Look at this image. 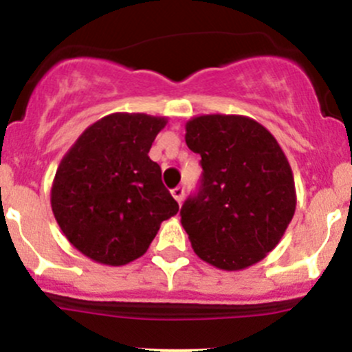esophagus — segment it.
Returning a JSON list of instances; mask_svg holds the SVG:
<instances>
[{
  "mask_svg": "<svg viewBox=\"0 0 352 352\" xmlns=\"http://www.w3.org/2000/svg\"><path fill=\"white\" fill-rule=\"evenodd\" d=\"M184 194H186V189H184V187H175V189L172 190V196L175 197V201L179 202V204H182Z\"/></svg>",
  "mask_w": 352,
  "mask_h": 352,
  "instance_id": "esophagus-1",
  "label": "esophagus"
}]
</instances>
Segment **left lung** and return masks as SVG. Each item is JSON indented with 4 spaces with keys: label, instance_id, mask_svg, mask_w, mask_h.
<instances>
[{
    "label": "left lung",
    "instance_id": "1",
    "mask_svg": "<svg viewBox=\"0 0 352 352\" xmlns=\"http://www.w3.org/2000/svg\"><path fill=\"white\" fill-rule=\"evenodd\" d=\"M186 143L201 155V190L180 223L201 261L242 271L281 242L296 209L293 170L278 140L257 120L204 113L186 124Z\"/></svg>",
    "mask_w": 352,
    "mask_h": 352
}]
</instances>
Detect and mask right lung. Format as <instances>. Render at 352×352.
<instances>
[{"label":"right lung","mask_w":352,"mask_h":352,"mask_svg":"<svg viewBox=\"0 0 352 352\" xmlns=\"http://www.w3.org/2000/svg\"><path fill=\"white\" fill-rule=\"evenodd\" d=\"M168 119L113 112L88 126L63 156L51 208L67 242L104 265H126L146 254L179 204L148 156Z\"/></svg>","instance_id":"1"}]
</instances>
